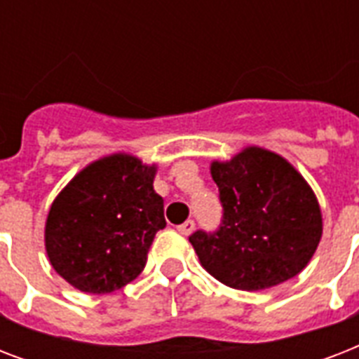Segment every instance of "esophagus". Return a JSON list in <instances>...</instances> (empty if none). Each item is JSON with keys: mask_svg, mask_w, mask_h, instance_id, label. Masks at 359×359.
<instances>
[{"mask_svg": "<svg viewBox=\"0 0 359 359\" xmlns=\"http://www.w3.org/2000/svg\"><path fill=\"white\" fill-rule=\"evenodd\" d=\"M177 229H179L180 235H184V236L191 235V231L196 229V222H194V219H186L184 224H180Z\"/></svg>", "mask_w": 359, "mask_h": 359, "instance_id": "obj_1", "label": "esophagus"}]
</instances>
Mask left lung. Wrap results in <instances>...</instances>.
<instances>
[{
    "mask_svg": "<svg viewBox=\"0 0 359 359\" xmlns=\"http://www.w3.org/2000/svg\"><path fill=\"white\" fill-rule=\"evenodd\" d=\"M224 208L216 231L190 242L208 273L227 287L261 290L294 278L323 236L317 197L285 158L250 147L210 168Z\"/></svg>",
    "mask_w": 359,
    "mask_h": 359,
    "instance_id": "obj_1",
    "label": "left lung"
}]
</instances>
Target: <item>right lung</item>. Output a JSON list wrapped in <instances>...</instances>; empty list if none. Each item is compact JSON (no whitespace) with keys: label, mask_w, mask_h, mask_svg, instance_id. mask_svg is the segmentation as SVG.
Instances as JSON below:
<instances>
[{"label":"right lung","mask_w":359,"mask_h":359,"mask_svg":"<svg viewBox=\"0 0 359 359\" xmlns=\"http://www.w3.org/2000/svg\"><path fill=\"white\" fill-rule=\"evenodd\" d=\"M154 173L137 158L111 154L87 165L55 197L44 235L48 259L72 287L106 294L143 272L154 235L165 227Z\"/></svg>","instance_id":"obj_1"}]
</instances>
